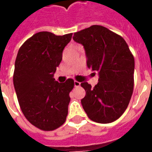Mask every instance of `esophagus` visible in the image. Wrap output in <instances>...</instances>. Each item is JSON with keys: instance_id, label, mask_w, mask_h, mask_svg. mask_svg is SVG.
Segmentation results:
<instances>
[{"instance_id": "obj_1", "label": "esophagus", "mask_w": 152, "mask_h": 152, "mask_svg": "<svg viewBox=\"0 0 152 152\" xmlns=\"http://www.w3.org/2000/svg\"><path fill=\"white\" fill-rule=\"evenodd\" d=\"M80 85V83L79 81H76V80L74 81V86H75V87H79Z\"/></svg>"}]
</instances>
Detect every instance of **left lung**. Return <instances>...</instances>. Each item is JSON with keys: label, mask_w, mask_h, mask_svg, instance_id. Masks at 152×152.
Returning a JSON list of instances; mask_svg holds the SVG:
<instances>
[{"label": "left lung", "mask_w": 152, "mask_h": 152, "mask_svg": "<svg viewBox=\"0 0 152 152\" xmlns=\"http://www.w3.org/2000/svg\"><path fill=\"white\" fill-rule=\"evenodd\" d=\"M73 40L84 46L87 66L99 76L94 88L80 84L86 90L83 108L91 121L112 123L124 113L133 94L134 55L124 38L100 25L75 32Z\"/></svg>", "instance_id": "left-lung-1"}]
</instances>
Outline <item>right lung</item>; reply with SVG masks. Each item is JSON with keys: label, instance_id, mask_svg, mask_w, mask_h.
<instances>
[{"label": "right lung", "instance_id": "1", "mask_svg": "<svg viewBox=\"0 0 152 152\" xmlns=\"http://www.w3.org/2000/svg\"><path fill=\"white\" fill-rule=\"evenodd\" d=\"M72 37L40 31L18 50L13 76L15 92L26 119L41 130H54L66 121L74 80L58 83L53 75Z\"/></svg>", "mask_w": 152, "mask_h": 152}]
</instances>
